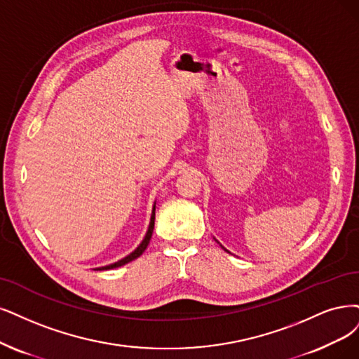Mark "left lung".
Returning a JSON list of instances; mask_svg holds the SVG:
<instances>
[{
    "label": "left lung",
    "mask_w": 359,
    "mask_h": 359,
    "mask_svg": "<svg viewBox=\"0 0 359 359\" xmlns=\"http://www.w3.org/2000/svg\"><path fill=\"white\" fill-rule=\"evenodd\" d=\"M222 248H223V250H224V251H228V250H226V248H224V247H222ZM228 253H229V251H228Z\"/></svg>",
    "instance_id": "1"
}]
</instances>
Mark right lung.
Segmentation results:
<instances>
[{
	"instance_id": "right-lung-1",
	"label": "right lung",
	"mask_w": 359,
	"mask_h": 359,
	"mask_svg": "<svg viewBox=\"0 0 359 359\" xmlns=\"http://www.w3.org/2000/svg\"><path fill=\"white\" fill-rule=\"evenodd\" d=\"M154 224H155V205H154V208H152V215H151V222H149L148 232H146V235H144V238H143V241L139 244V247H137L135 251H133V253H130L128 256H126L124 259L118 260V262H115V263H112V264H108V266L97 268V271H108V269L124 266L126 263H128V262H131V260L137 259L139 256H142L143 251L146 250V247H148V244H149V241H151V236H152V232H154Z\"/></svg>"
}]
</instances>
